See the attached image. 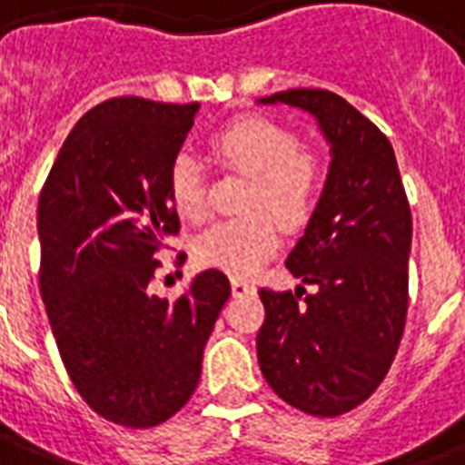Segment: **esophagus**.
I'll return each mask as SVG.
<instances>
[{
	"label": "esophagus",
	"mask_w": 465,
	"mask_h": 465,
	"mask_svg": "<svg viewBox=\"0 0 465 465\" xmlns=\"http://www.w3.org/2000/svg\"><path fill=\"white\" fill-rule=\"evenodd\" d=\"M232 292L233 296H249V293H256V286L243 279H232Z\"/></svg>",
	"instance_id": "1"
}]
</instances>
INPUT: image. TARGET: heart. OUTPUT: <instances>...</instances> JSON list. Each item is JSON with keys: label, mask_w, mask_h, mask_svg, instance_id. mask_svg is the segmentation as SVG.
Instances as JSON below:
<instances>
[{"label": "heart", "mask_w": 465, "mask_h": 465, "mask_svg": "<svg viewBox=\"0 0 465 465\" xmlns=\"http://www.w3.org/2000/svg\"><path fill=\"white\" fill-rule=\"evenodd\" d=\"M212 153L226 169L252 176L243 196L249 213L213 223L202 233L196 253L206 266L249 276L282 246L276 218L292 232L312 222L322 199L323 163L313 152L299 149L296 134L262 116L226 124L212 136ZM166 192L183 219H206V173L193 156H173L166 169Z\"/></svg>", "instance_id": "1"}]
</instances>
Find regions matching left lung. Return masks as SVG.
I'll return each instance as SVG.
<instances>
[{"label": "left lung", "mask_w": 465, "mask_h": 465, "mask_svg": "<svg viewBox=\"0 0 465 465\" xmlns=\"http://www.w3.org/2000/svg\"><path fill=\"white\" fill-rule=\"evenodd\" d=\"M263 104L312 112L333 162L319 209L286 259L316 292L259 289L256 351L263 379L293 409L331 419L379 389L409 312L411 206L391 142L343 96L289 89Z\"/></svg>", "instance_id": "8db88e82"}]
</instances>
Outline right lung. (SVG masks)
<instances>
[{
	"instance_id": "obj_1",
	"label": "right lung",
	"mask_w": 465,
	"mask_h": 465,
	"mask_svg": "<svg viewBox=\"0 0 465 465\" xmlns=\"http://www.w3.org/2000/svg\"><path fill=\"white\" fill-rule=\"evenodd\" d=\"M196 109L106 99L76 122L39 193V292L59 356L89 409L124 429L159 426L192 399L232 296L216 269L172 302L149 289L179 233L166 169Z\"/></svg>"
}]
</instances>
